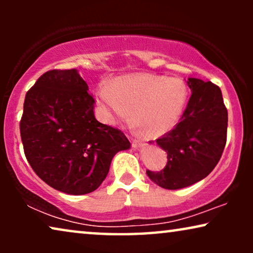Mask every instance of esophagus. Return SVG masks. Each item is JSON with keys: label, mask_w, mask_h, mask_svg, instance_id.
<instances>
[{"label": "esophagus", "mask_w": 253, "mask_h": 253, "mask_svg": "<svg viewBox=\"0 0 253 253\" xmlns=\"http://www.w3.org/2000/svg\"><path fill=\"white\" fill-rule=\"evenodd\" d=\"M131 139V137H129ZM131 143H132V146L134 148H140L141 146H143V143H141L140 140H137V139H131Z\"/></svg>", "instance_id": "1"}]
</instances>
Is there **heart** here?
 Here are the masks:
<instances>
[{"instance_id":"b5f03b06","label":"heart","mask_w":253,"mask_h":253,"mask_svg":"<svg viewBox=\"0 0 253 253\" xmlns=\"http://www.w3.org/2000/svg\"><path fill=\"white\" fill-rule=\"evenodd\" d=\"M186 99L188 88L182 79L145 72L117 78L112 87L103 86L98 92V103L107 123L129 119L132 110L131 126L146 131L150 137L164 136L174 129Z\"/></svg>"}]
</instances>
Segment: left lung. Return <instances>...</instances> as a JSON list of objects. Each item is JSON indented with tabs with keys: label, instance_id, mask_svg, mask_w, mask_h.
Segmentation results:
<instances>
[{
	"label": "left lung",
	"instance_id": "obj_1",
	"mask_svg": "<svg viewBox=\"0 0 253 253\" xmlns=\"http://www.w3.org/2000/svg\"><path fill=\"white\" fill-rule=\"evenodd\" d=\"M186 83L191 96L181 122L157 139L167 152V165L159 172L146 171L151 181L168 190L205 178L215 168L227 141L228 112L219 86L198 78Z\"/></svg>",
	"mask_w": 253,
	"mask_h": 253
}]
</instances>
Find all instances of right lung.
<instances>
[{"instance_id": "1", "label": "right lung", "mask_w": 253, "mask_h": 253, "mask_svg": "<svg viewBox=\"0 0 253 253\" xmlns=\"http://www.w3.org/2000/svg\"><path fill=\"white\" fill-rule=\"evenodd\" d=\"M76 69L50 70L26 93L20 121L24 153L44 183L68 195H86L105 181L117 152L131 144L100 123L94 99Z\"/></svg>"}]
</instances>
